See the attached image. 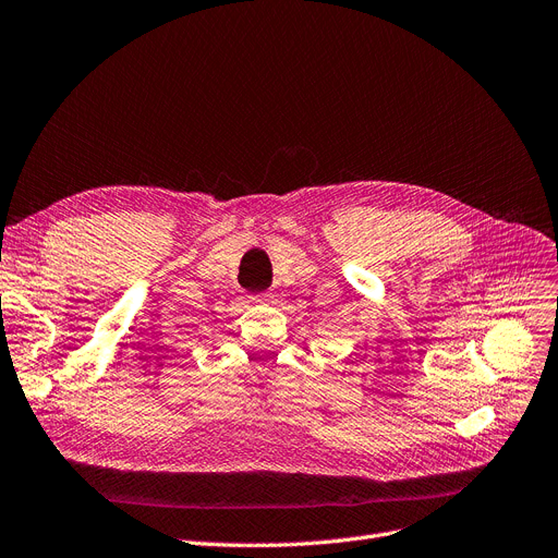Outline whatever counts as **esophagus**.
I'll return each instance as SVG.
<instances>
[{
	"label": "esophagus",
	"instance_id": "esophagus-1",
	"mask_svg": "<svg viewBox=\"0 0 558 558\" xmlns=\"http://www.w3.org/2000/svg\"><path fill=\"white\" fill-rule=\"evenodd\" d=\"M254 302H258V304H268V302H272V295L270 293H260V295H256V298H252Z\"/></svg>",
	"mask_w": 558,
	"mask_h": 558
}]
</instances>
